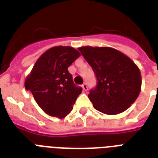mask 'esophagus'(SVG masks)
Returning a JSON list of instances; mask_svg holds the SVG:
<instances>
[{
  "instance_id": "obj_1",
  "label": "esophagus",
  "mask_w": 158,
  "mask_h": 158,
  "mask_svg": "<svg viewBox=\"0 0 158 158\" xmlns=\"http://www.w3.org/2000/svg\"><path fill=\"white\" fill-rule=\"evenodd\" d=\"M82 88L84 89V91H88V85H87L86 83L82 85Z\"/></svg>"
}]
</instances>
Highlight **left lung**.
<instances>
[{
  "mask_svg": "<svg viewBox=\"0 0 158 158\" xmlns=\"http://www.w3.org/2000/svg\"><path fill=\"white\" fill-rule=\"evenodd\" d=\"M96 75L98 84L89 98L96 110L116 115L127 110L141 90L139 69L131 60L114 48H78Z\"/></svg>",
  "mask_w": 158,
  "mask_h": 158,
  "instance_id": "obj_1",
  "label": "left lung"
}]
</instances>
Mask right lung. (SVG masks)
Instances as JSON below:
<instances>
[{
    "label": "right lung",
    "instance_id": "add662e5",
    "mask_svg": "<svg viewBox=\"0 0 158 158\" xmlns=\"http://www.w3.org/2000/svg\"><path fill=\"white\" fill-rule=\"evenodd\" d=\"M79 56L80 53L70 47L52 48L38 58L26 78V90H30L36 102L49 115L65 117L82 93L68 71Z\"/></svg>",
    "mask_w": 158,
    "mask_h": 158
}]
</instances>
